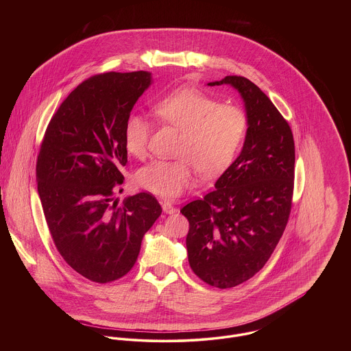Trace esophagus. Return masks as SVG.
<instances>
[{
    "label": "esophagus",
    "mask_w": 351,
    "mask_h": 351,
    "mask_svg": "<svg viewBox=\"0 0 351 351\" xmlns=\"http://www.w3.org/2000/svg\"><path fill=\"white\" fill-rule=\"evenodd\" d=\"M162 209H163V212H165V213H169V215H171V213H176V212H177V208H176L171 202H169V201H166V202H163V204H162Z\"/></svg>",
    "instance_id": "34e87169"
}]
</instances>
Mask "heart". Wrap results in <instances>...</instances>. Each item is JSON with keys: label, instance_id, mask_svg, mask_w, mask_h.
<instances>
[{"label": "heart", "instance_id": "b5f03b06", "mask_svg": "<svg viewBox=\"0 0 351 351\" xmlns=\"http://www.w3.org/2000/svg\"><path fill=\"white\" fill-rule=\"evenodd\" d=\"M156 119L181 131L174 160H152L139 169L136 182L160 197L173 199L192 186L195 170L215 177L237 158L247 132V116L235 105L219 101L196 89H178L152 106ZM150 121L136 113L127 117L123 128L125 151L138 159L146 156Z\"/></svg>", "mask_w": 351, "mask_h": 351}]
</instances>
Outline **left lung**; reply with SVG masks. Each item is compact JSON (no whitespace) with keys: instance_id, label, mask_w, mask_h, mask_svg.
<instances>
[{"instance_id":"obj_1","label":"left lung","mask_w":351,"mask_h":351,"mask_svg":"<svg viewBox=\"0 0 351 351\" xmlns=\"http://www.w3.org/2000/svg\"><path fill=\"white\" fill-rule=\"evenodd\" d=\"M245 101L243 149L204 199L186 204V249L195 274L210 287H237L267 262L287 227L293 196L295 142L288 121L250 80L227 75Z\"/></svg>"}]
</instances>
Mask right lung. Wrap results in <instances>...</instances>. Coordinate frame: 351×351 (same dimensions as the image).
I'll use <instances>...</instances> for the list:
<instances>
[{
  "label": "right lung",
  "instance_id": "add662e5",
  "mask_svg": "<svg viewBox=\"0 0 351 351\" xmlns=\"http://www.w3.org/2000/svg\"><path fill=\"white\" fill-rule=\"evenodd\" d=\"M151 73H104L78 85L46 130L36 163L38 192L56 250L85 278L106 284L135 265L162 208L150 193L117 205L127 163L123 128Z\"/></svg>",
  "mask_w": 351,
  "mask_h": 351
}]
</instances>
